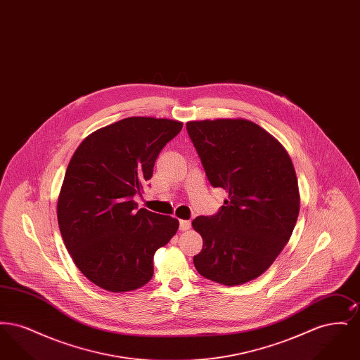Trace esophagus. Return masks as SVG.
I'll return each mask as SVG.
<instances>
[{"mask_svg": "<svg viewBox=\"0 0 360 360\" xmlns=\"http://www.w3.org/2000/svg\"><path fill=\"white\" fill-rule=\"evenodd\" d=\"M190 226H191L190 220H181L179 221V229L181 231H188V229H190Z\"/></svg>", "mask_w": 360, "mask_h": 360, "instance_id": "esophagus-1", "label": "esophagus"}]
</instances>
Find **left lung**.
Here are the masks:
<instances>
[{
	"label": "left lung",
	"mask_w": 360,
	"mask_h": 360,
	"mask_svg": "<svg viewBox=\"0 0 360 360\" xmlns=\"http://www.w3.org/2000/svg\"><path fill=\"white\" fill-rule=\"evenodd\" d=\"M186 128L209 182L228 193L216 216L191 223L204 241L194 266L225 286L254 281L274 263L298 219L290 156L278 139L245 119L188 121Z\"/></svg>",
	"instance_id": "obj_1"
}]
</instances>
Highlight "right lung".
I'll return each instance as SVG.
<instances>
[{
	"mask_svg": "<svg viewBox=\"0 0 360 360\" xmlns=\"http://www.w3.org/2000/svg\"><path fill=\"white\" fill-rule=\"evenodd\" d=\"M184 122L128 117L90 134L70 160L56 214L65 245L86 278L112 292L136 290L154 275L153 259L179 228L134 195L151 179L156 158Z\"/></svg>",
	"mask_w": 360,
	"mask_h": 360,
	"instance_id": "1",
	"label": "right lung"
}]
</instances>
